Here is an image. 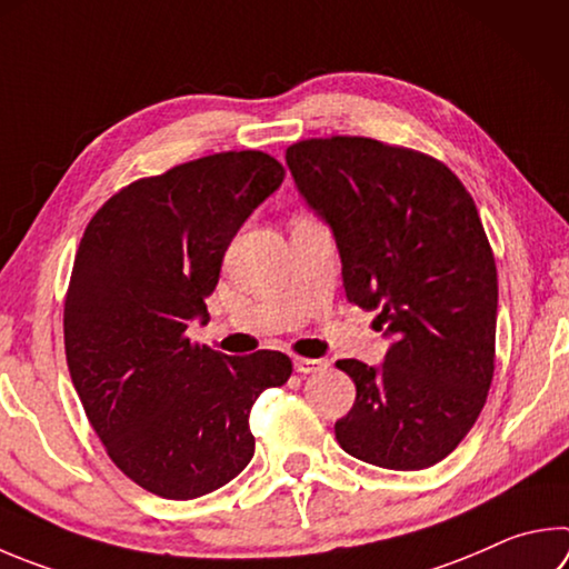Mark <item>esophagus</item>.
<instances>
[{"label":"esophagus","instance_id":"esophagus-1","mask_svg":"<svg viewBox=\"0 0 569 569\" xmlns=\"http://www.w3.org/2000/svg\"><path fill=\"white\" fill-rule=\"evenodd\" d=\"M326 366H328L326 360H320V358H293L296 373H303V376L318 373V370H323Z\"/></svg>","mask_w":569,"mask_h":569}]
</instances>
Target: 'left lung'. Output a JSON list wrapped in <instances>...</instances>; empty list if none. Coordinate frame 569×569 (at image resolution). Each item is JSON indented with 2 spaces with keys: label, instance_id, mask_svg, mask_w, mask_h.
Here are the masks:
<instances>
[{
  "label": "left lung",
  "instance_id": "left-lung-1",
  "mask_svg": "<svg viewBox=\"0 0 569 569\" xmlns=\"http://www.w3.org/2000/svg\"><path fill=\"white\" fill-rule=\"evenodd\" d=\"M286 163L333 233L348 301L390 340L380 366L336 363L356 383L336 440L378 468H430L468 436L495 370L498 271L472 196L446 163L363 137L298 141Z\"/></svg>",
  "mask_w": 569,
  "mask_h": 569
}]
</instances>
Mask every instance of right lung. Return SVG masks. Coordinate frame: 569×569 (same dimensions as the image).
I'll return each instance as SVG.
<instances>
[{
	"label": "right lung",
	"mask_w": 569,
	"mask_h": 569,
	"mask_svg": "<svg viewBox=\"0 0 569 569\" xmlns=\"http://www.w3.org/2000/svg\"><path fill=\"white\" fill-rule=\"evenodd\" d=\"M261 151L203 157L127 186L79 243L64 306L67 363L117 468L143 490L191 500L253 458V402L291 378L278 350L223 356L193 346L223 253L283 183Z\"/></svg>",
	"instance_id": "right-lung-1"
}]
</instances>
